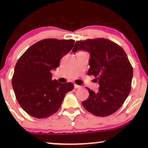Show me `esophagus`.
Masks as SVG:
<instances>
[{
  "label": "esophagus",
  "mask_w": 148,
  "mask_h": 148,
  "mask_svg": "<svg viewBox=\"0 0 148 148\" xmlns=\"http://www.w3.org/2000/svg\"><path fill=\"white\" fill-rule=\"evenodd\" d=\"M74 88H75V89H78V88H81V86H78V85H77V84H75L74 85Z\"/></svg>",
  "instance_id": "1"
}]
</instances>
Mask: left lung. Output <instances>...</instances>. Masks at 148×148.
I'll list each match as a JSON object with an SVG mask.
<instances>
[{
    "instance_id": "left-lung-1",
    "label": "left lung",
    "mask_w": 148,
    "mask_h": 148,
    "mask_svg": "<svg viewBox=\"0 0 148 148\" xmlns=\"http://www.w3.org/2000/svg\"><path fill=\"white\" fill-rule=\"evenodd\" d=\"M90 54L88 74L98 81L97 93L87 88L89 98L83 101L85 109L98 116H107L121 108L131 91L133 68L124 50L105 38L77 41L72 51Z\"/></svg>"
}]
</instances>
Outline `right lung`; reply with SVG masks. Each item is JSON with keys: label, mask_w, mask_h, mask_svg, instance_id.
I'll use <instances>...</instances> for the list:
<instances>
[{"label": "right lung", "mask_w": 148, "mask_h": 148, "mask_svg": "<svg viewBox=\"0 0 148 148\" xmlns=\"http://www.w3.org/2000/svg\"><path fill=\"white\" fill-rule=\"evenodd\" d=\"M73 40H42L28 48L16 63L12 86L18 103L30 116L44 119L56 112L74 85L52 80L50 71L74 46Z\"/></svg>", "instance_id": "obj_1"}]
</instances>
